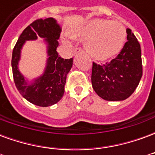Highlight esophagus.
<instances>
[{"label":"esophagus","mask_w":155,"mask_h":155,"mask_svg":"<svg viewBox=\"0 0 155 155\" xmlns=\"http://www.w3.org/2000/svg\"><path fill=\"white\" fill-rule=\"evenodd\" d=\"M82 52H83V50H82L81 48H76V49L74 50V55H77L78 54L82 53Z\"/></svg>","instance_id":"1"}]
</instances>
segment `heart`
Returning <instances> with one entry per match:
<instances>
[{"mask_svg": "<svg viewBox=\"0 0 155 155\" xmlns=\"http://www.w3.org/2000/svg\"><path fill=\"white\" fill-rule=\"evenodd\" d=\"M64 35L61 41L71 45V38L85 39L84 47L89 54L98 61H104L119 54L126 41V30L121 23L103 19H93L74 27Z\"/></svg>", "mask_w": 155, "mask_h": 155, "instance_id": "heart-1", "label": "heart"}]
</instances>
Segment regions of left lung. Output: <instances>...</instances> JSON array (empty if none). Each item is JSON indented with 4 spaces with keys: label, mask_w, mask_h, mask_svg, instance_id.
I'll return each instance as SVG.
<instances>
[{
    "label": "left lung",
    "mask_w": 155,
    "mask_h": 155,
    "mask_svg": "<svg viewBox=\"0 0 155 155\" xmlns=\"http://www.w3.org/2000/svg\"><path fill=\"white\" fill-rule=\"evenodd\" d=\"M120 53L104 64L93 63L91 82L95 93L104 101H120L133 94L142 77L141 49L130 29Z\"/></svg>",
    "instance_id": "1"
}]
</instances>
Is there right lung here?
Returning a JSON list of instances; mask_svg holds the SVG:
<instances>
[{"label":"right lung","mask_w":155,"mask_h":155,"mask_svg":"<svg viewBox=\"0 0 155 155\" xmlns=\"http://www.w3.org/2000/svg\"><path fill=\"white\" fill-rule=\"evenodd\" d=\"M61 32V25L55 19L36 20L23 31L12 52V66L15 86L26 101L37 106H51L61 101L64 94L66 75L72 67L73 58L63 59L58 54L57 40ZM38 38L44 39L48 58L43 74L30 81L18 70V61L25 42Z\"/></svg>","instance_id":"right-lung-1"}]
</instances>
